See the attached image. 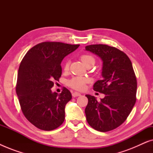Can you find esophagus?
<instances>
[{
    "instance_id": "1",
    "label": "esophagus",
    "mask_w": 153,
    "mask_h": 153,
    "mask_svg": "<svg viewBox=\"0 0 153 153\" xmlns=\"http://www.w3.org/2000/svg\"><path fill=\"white\" fill-rule=\"evenodd\" d=\"M79 96H81V94L79 93H77V92H74L72 93V97H79Z\"/></svg>"
}]
</instances>
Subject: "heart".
Returning a JSON list of instances; mask_svg holds the SVG:
<instances>
[{
    "label": "heart",
    "instance_id": "obj_1",
    "mask_svg": "<svg viewBox=\"0 0 153 153\" xmlns=\"http://www.w3.org/2000/svg\"><path fill=\"white\" fill-rule=\"evenodd\" d=\"M81 60L87 68H91L95 63V58L91 54L85 53L81 56ZM70 66V62L66 61L64 65V70L68 71ZM88 82V79L85 77L74 76L68 81V85L76 91H83L85 89V85Z\"/></svg>",
    "mask_w": 153,
    "mask_h": 153
}]
</instances>
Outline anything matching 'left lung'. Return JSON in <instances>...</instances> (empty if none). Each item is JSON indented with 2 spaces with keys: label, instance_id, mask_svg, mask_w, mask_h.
Segmentation results:
<instances>
[{
  "label": "left lung",
  "instance_id": "left-lung-1",
  "mask_svg": "<svg viewBox=\"0 0 153 153\" xmlns=\"http://www.w3.org/2000/svg\"><path fill=\"white\" fill-rule=\"evenodd\" d=\"M103 61L102 79L93 90L105 95L97 101L86 95L88 102L85 114L87 122L95 130L105 132L117 128L126 120L137 100V81L132 64L124 52L107 45L85 47Z\"/></svg>",
  "mask_w": 153,
  "mask_h": 153
}]
</instances>
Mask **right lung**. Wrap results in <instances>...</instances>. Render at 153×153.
<instances>
[{"mask_svg": "<svg viewBox=\"0 0 153 153\" xmlns=\"http://www.w3.org/2000/svg\"><path fill=\"white\" fill-rule=\"evenodd\" d=\"M79 47L59 42H44L27 52L19 68L16 92L22 111L39 129L53 130L65 120V107L72 99L66 88L52 93L54 81L62 74V60Z\"/></svg>", "mask_w": 153, "mask_h": 153, "instance_id": "obj_1", "label": "right lung"}]
</instances>
